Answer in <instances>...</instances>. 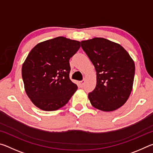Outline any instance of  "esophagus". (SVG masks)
<instances>
[{
	"mask_svg": "<svg viewBox=\"0 0 153 153\" xmlns=\"http://www.w3.org/2000/svg\"><path fill=\"white\" fill-rule=\"evenodd\" d=\"M84 82H85V79H83V80H82V81L79 82V84H80V85H81V86H83V85H84Z\"/></svg>",
	"mask_w": 153,
	"mask_h": 153,
	"instance_id": "1",
	"label": "esophagus"
}]
</instances>
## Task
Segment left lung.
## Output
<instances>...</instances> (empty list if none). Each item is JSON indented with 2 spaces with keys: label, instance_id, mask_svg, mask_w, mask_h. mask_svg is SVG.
Returning <instances> with one entry per match:
<instances>
[{
  "label": "left lung",
  "instance_id": "left-lung-1",
  "mask_svg": "<svg viewBox=\"0 0 153 153\" xmlns=\"http://www.w3.org/2000/svg\"><path fill=\"white\" fill-rule=\"evenodd\" d=\"M81 46L97 71V86L88 94L93 107L103 111L125 104L132 90L135 65L119 44L102 38L82 41Z\"/></svg>",
  "mask_w": 153,
  "mask_h": 153
}]
</instances>
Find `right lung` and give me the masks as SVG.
<instances>
[{"label":"right lung","instance_id":"right-lung-1","mask_svg":"<svg viewBox=\"0 0 153 153\" xmlns=\"http://www.w3.org/2000/svg\"><path fill=\"white\" fill-rule=\"evenodd\" d=\"M80 42L62 36L38 44L23 64L22 74L28 97L40 109L51 111L65 105L77 90L71 81L69 59Z\"/></svg>","mask_w":153,"mask_h":153}]
</instances>
